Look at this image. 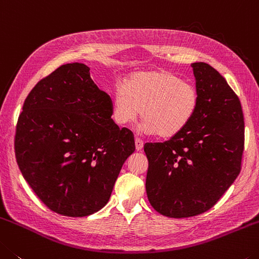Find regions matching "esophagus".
I'll list each match as a JSON object with an SVG mask.
<instances>
[{"mask_svg": "<svg viewBox=\"0 0 259 259\" xmlns=\"http://www.w3.org/2000/svg\"><path fill=\"white\" fill-rule=\"evenodd\" d=\"M143 148V141L140 138H135V149H137L138 151H141Z\"/></svg>", "mask_w": 259, "mask_h": 259, "instance_id": "34e87169", "label": "esophagus"}]
</instances>
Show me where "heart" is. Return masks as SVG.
Segmentation results:
<instances>
[{
  "mask_svg": "<svg viewBox=\"0 0 259 259\" xmlns=\"http://www.w3.org/2000/svg\"><path fill=\"white\" fill-rule=\"evenodd\" d=\"M198 92L193 83L166 70L140 71L113 92L112 117L120 126L141 113L143 130L160 139L180 134L196 113Z\"/></svg>",
  "mask_w": 259,
  "mask_h": 259,
  "instance_id": "obj_1",
  "label": "heart"
}]
</instances>
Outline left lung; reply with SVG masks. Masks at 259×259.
Wrapping results in <instances>:
<instances>
[{
  "instance_id": "8db88e82",
  "label": "left lung",
  "mask_w": 259,
  "mask_h": 259,
  "mask_svg": "<svg viewBox=\"0 0 259 259\" xmlns=\"http://www.w3.org/2000/svg\"><path fill=\"white\" fill-rule=\"evenodd\" d=\"M198 107L177 137L146 143V190L151 206L171 218L211 209L241 171L244 119L237 95L225 78L203 62L192 64Z\"/></svg>"
}]
</instances>
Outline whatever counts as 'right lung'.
<instances>
[{"mask_svg":"<svg viewBox=\"0 0 259 259\" xmlns=\"http://www.w3.org/2000/svg\"><path fill=\"white\" fill-rule=\"evenodd\" d=\"M81 63L59 66L29 92L16 126L17 164L54 212L84 217L107 204L134 135Z\"/></svg>","mask_w":259,"mask_h":259,"instance_id":"1","label":"right lung"}]
</instances>
